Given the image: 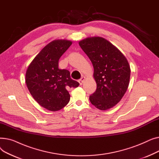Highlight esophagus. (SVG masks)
<instances>
[{
    "mask_svg": "<svg viewBox=\"0 0 159 159\" xmlns=\"http://www.w3.org/2000/svg\"><path fill=\"white\" fill-rule=\"evenodd\" d=\"M84 79H85V77H82L81 79H80L78 80V82H79L80 85H82V83H83V82H84Z\"/></svg>",
    "mask_w": 159,
    "mask_h": 159,
    "instance_id": "34e87169",
    "label": "esophagus"
}]
</instances>
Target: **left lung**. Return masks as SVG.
I'll return each instance as SVG.
<instances>
[{
    "mask_svg": "<svg viewBox=\"0 0 159 159\" xmlns=\"http://www.w3.org/2000/svg\"><path fill=\"white\" fill-rule=\"evenodd\" d=\"M79 44L94 68L97 89L89 101L99 110L110 109L120 101L128 88L131 70L126 58L102 37H89Z\"/></svg>",
    "mask_w": 159,
    "mask_h": 159,
    "instance_id": "obj_1",
    "label": "left lung"
}]
</instances>
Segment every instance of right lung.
<instances>
[{
	"label": "right lung",
	"instance_id": "1",
	"mask_svg": "<svg viewBox=\"0 0 159 159\" xmlns=\"http://www.w3.org/2000/svg\"><path fill=\"white\" fill-rule=\"evenodd\" d=\"M66 40H56L46 45L30 64L26 83L32 97L46 109L60 110L70 101L68 91L79 83L67 70L58 69V61L71 45Z\"/></svg>",
	"mask_w": 159,
	"mask_h": 159
}]
</instances>
